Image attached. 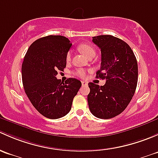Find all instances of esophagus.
Wrapping results in <instances>:
<instances>
[{"label": "esophagus", "instance_id": "obj_1", "mask_svg": "<svg viewBox=\"0 0 158 158\" xmlns=\"http://www.w3.org/2000/svg\"><path fill=\"white\" fill-rule=\"evenodd\" d=\"M81 84H82V86H87V84H88V83L87 82V81H81Z\"/></svg>", "mask_w": 158, "mask_h": 158}]
</instances>
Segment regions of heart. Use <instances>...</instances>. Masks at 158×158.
Returning <instances> with one entry per match:
<instances>
[{
	"mask_svg": "<svg viewBox=\"0 0 158 158\" xmlns=\"http://www.w3.org/2000/svg\"><path fill=\"white\" fill-rule=\"evenodd\" d=\"M78 49L82 54H84L88 58H90V57H94L96 55L95 49L92 46H90V45H88V44H81V45H79ZM71 53L70 52H68L67 53V55H66V60H67V61H69L71 60ZM76 74L77 76H79L80 77L84 78L86 76V71L84 69H78L76 71Z\"/></svg>",
	"mask_w": 158,
	"mask_h": 158,
	"instance_id": "obj_1",
	"label": "heart"
}]
</instances>
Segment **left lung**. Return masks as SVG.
<instances>
[{
  "mask_svg": "<svg viewBox=\"0 0 158 158\" xmlns=\"http://www.w3.org/2000/svg\"><path fill=\"white\" fill-rule=\"evenodd\" d=\"M101 51V66L97 77L106 79L103 86L89 83V109L99 118H113L123 113L135 92L138 63L126 42L110 35L93 37Z\"/></svg>",
  "mask_w": 158,
  "mask_h": 158,
  "instance_id": "obj_1",
  "label": "left lung"
}]
</instances>
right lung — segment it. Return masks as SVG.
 <instances>
[{"label":"right lung","instance_id":"obj_1","mask_svg":"<svg viewBox=\"0 0 158 158\" xmlns=\"http://www.w3.org/2000/svg\"><path fill=\"white\" fill-rule=\"evenodd\" d=\"M70 40L62 35H48L32 43L22 64L26 94L35 110L48 118L56 119L70 112L81 82L68 78L61 82L58 71L66 67Z\"/></svg>","mask_w":158,"mask_h":158}]
</instances>
